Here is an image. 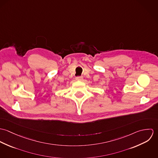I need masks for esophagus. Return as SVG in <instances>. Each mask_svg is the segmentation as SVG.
<instances>
[{"label": "esophagus", "mask_w": 158, "mask_h": 158, "mask_svg": "<svg viewBox=\"0 0 158 158\" xmlns=\"http://www.w3.org/2000/svg\"><path fill=\"white\" fill-rule=\"evenodd\" d=\"M83 79V77L82 76H79V77H76V80H80V81H81Z\"/></svg>", "instance_id": "1"}]
</instances>
